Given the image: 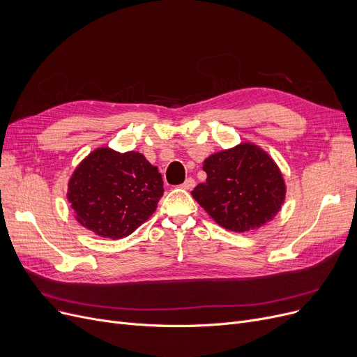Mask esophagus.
Returning <instances> with one entry per match:
<instances>
[{
    "mask_svg": "<svg viewBox=\"0 0 357 357\" xmlns=\"http://www.w3.org/2000/svg\"><path fill=\"white\" fill-rule=\"evenodd\" d=\"M183 190H188V191H191V190H194L195 188V181L192 179V178H186L185 179V182L181 185Z\"/></svg>",
    "mask_w": 357,
    "mask_h": 357,
    "instance_id": "esophagus-1",
    "label": "esophagus"
}]
</instances>
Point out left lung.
<instances>
[{"label":"left lung","mask_w":357,"mask_h":357,"mask_svg":"<svg viewBox=\"0 0 357 357\" xmlns=\"http://www.w3.org/2000/svg\"><path fill=\"white\" fill-rule=\"evenodd\" d=\"M207 181L192 197L218 226L236 233L264 227L285 201L282 172L264 149L240 143L202 163Z\"/></svg>","instance_id":"left-lung-1"}]
</instances>
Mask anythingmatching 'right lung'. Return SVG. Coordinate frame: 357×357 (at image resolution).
<instances>
[{
	"mask_svg": "<svg viewBox=\"0 0 357 357\" xmlns=\"http://www.w3.org/2000/svg\"><path fill=\"white\" fill-rule=\"evenodd\" d=\"M162 195L163 181L158 167L133 150H92L68 183V201L77 221L112 240L131 234L147 221Z\"/></svg>",
	"mask_w": 357,
	"mask_h": 357,
	"instance_id": "obj_1",
	"label": "right lung"
}]
</instances>
